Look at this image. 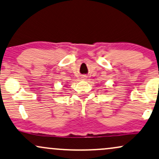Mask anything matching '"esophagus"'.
<instances>
[{
    "label": "esophagus",
    "mask_w": 159,
    "mask_h": 159,
    "mask_svg": "<svg viewBox=\"0 0 159 159\" xmlns=\"http://www.w3.org/2000/svg\"><path fill=\"white\" fill-rule=\"evenodd\" d=\"M83 78H85V77H83Z\"/></svg>",
    "instance_id": "34e87169"
}]
</instances>
